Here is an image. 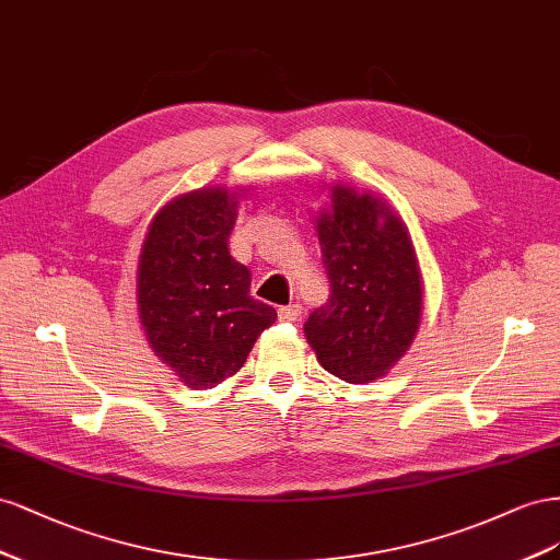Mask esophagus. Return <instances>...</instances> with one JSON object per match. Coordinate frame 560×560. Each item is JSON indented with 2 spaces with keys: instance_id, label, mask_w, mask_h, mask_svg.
<instances>
[{
  "instance_id": "esophagus-1",
  "label": "esophagus",
  "mask_w": 560,
  "mask_h": 560,
  "mask_svg": "<svg viewBox=\"0 0 560 560\" xmlns=\"http://www.w3.org/2000/svg\"><path fill=\"white\" fill-rule=\"evenodd\" d=\"M302 314L300 305H289V307H279V318L281 322H298Z\"/></svg>"
}]
</instances>
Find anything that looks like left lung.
Segmentation results:
<instances>
[{"instance_id": "obj_1", "label": "left lung", "mask_w": 560, "mask_h": 560, "mask_svg": "<svg viewBox=\"0 0 560 560\" xmlns=\"http://www.w3.org/2000/svg\"><path fill=\"white\" fill-rule=\"evenodd\" d=\"M330 295L305 322L318 363L351 385L401 359L422 318V275L408 228L369 191L335 185L316 218Z\"/></svg>"}]
</instances>
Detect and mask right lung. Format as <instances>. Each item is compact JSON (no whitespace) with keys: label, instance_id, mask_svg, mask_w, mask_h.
<instances>
[{"label":"right lung","instance_id":"1","mask_svg":"<svg viewBox=\"0 0 560 560\" xmlns=\"http://www.w3.org/2000/svg\"><path fill=\"white\" fill-rule=\"evenodd\" d=\"M236 195L187 191L159 211L138 260V314L154 354L191 389H211L248 359L277 310L250 298V271L228 238Z\"/></svg>","mask_w":560,"mask_h":560}]
</instances>
